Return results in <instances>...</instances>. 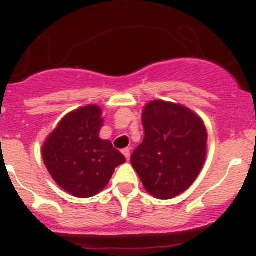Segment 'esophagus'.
Here are the masks:
<instances>
[{
  "mask_svg": "<svg viewBox=\"0 0 256 256\" xmlns=\"http://www.w3.org/2000/svg\"><path fill=\"white\" fill-rule=\"evenodd\" d=\"M123 155L126 156V160H130V148H124V150H123Z\"/></svg>",
  "mask_w": 256,
  "mask_h": 256,
  "instance_id": "esophagus-1",
  "label": "esophagus"
}]
</instances>
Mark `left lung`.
Masks as SVG:
<instances>
[{
	"label": "left lung",
	"mask_w": 256,
	"mask_h": 256,
	"mask_svg": "<svg viewBox=\"0 0 256 256\" xmlns=\"http://www.w3.org/2000/svg\"><path fill=\"white\" fill-rule=\"evenodd\" d=\"M144 138L130 162L144 190L168 200L195 182L206 158L204 122L186 106L154 100L142 112Z\"/></svg>",
	"instance_id": "8db88e82"
}]
</instances>
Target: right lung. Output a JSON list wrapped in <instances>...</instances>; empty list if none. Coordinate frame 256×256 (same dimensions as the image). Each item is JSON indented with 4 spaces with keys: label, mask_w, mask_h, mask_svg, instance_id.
Returning <instances> with one entry per match:
<instances>
[{
    "label": "right lung",
    "mask_w": 256,
    "mask_h": 256,
    "mask_svg": "<svg viewBox=\"0 0 256 256\" xmlns=\"http://www.w3.org/2000/svg\"><path fill=\"white\" fill-rule=\"evenodd\" d=\"M102 124L98 106L79 108L61 119L42 148L51 177L76 198H92L102 191L115 168L126 162L112 142L98 137Z\"/></svg>",
    "instance_id": "right-lung-1"
}]
</instances>
